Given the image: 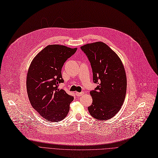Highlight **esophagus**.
Here are the masks:
<instances>
[{
    "label": "esophagus",
    "instance_id": "34e87169",
    "mask_svg": "<svg viewBox=\"0 0 158 158\" xmlns=\"http://www.w3.org/2000/svg\"><path fill=\"white\" fill-rule=\"evenodd\" d=\"M83 94H84V92H76V96H77V97H81V96H82Z\"/></svg>",
    "mask_w": 158,
    "mask_h": 158
}]
</instances>
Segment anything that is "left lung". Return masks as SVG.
Segmentation results:
<instances>
[{
	"label": "left lung",
	"mask_w": 158,
	"mask_h": 158,
	"mask_svg": "<svg viewBox=\"0 0 158 158\" xmlns=\"http://www.w3.org/2000/svg\"><path fill=\"white\" fill-rule=\"evenodd\" d=\"M81 48L91 63L94 83L98 84L90 92L93 102L88 111L94 118L109 120L120 111L125 100L127 78L124 66L118 55L101 41Z\"/></svg>",
	"instance_id": "left-lung-1"
}]
</instances>
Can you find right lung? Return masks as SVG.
Here are the masks:
<instances>
[{
  "label": "right lung",
  "instance_id": "right-lung-1",
  "mask_svg": "<svg viewBox=\"0 0 158 158\" xmlns=\"http://www.w3.org/2000/svg\"><path fill=\"white\" fill-rule=\"evenodd\" d=\"M77 51L64 45H50L32 61L26 86L31 106L49 122L63 120L70 110L73 97L58 88L64 82L61 69L64 63Z\"/></svg>",
  "mask_w": 158,
  "mask_h": 158
}]
</instances>
